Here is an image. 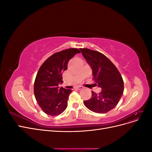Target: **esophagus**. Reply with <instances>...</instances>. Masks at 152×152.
<instances>
[{"mask_svg": "<svg viewBox=\"0 0 152 152\" xmlns=\"http://www.w3.org/2000/svg\"><path fill=\"white\" fill-rule=\"evenodd\" d=\"M76 88L77 89H79V90H81V89H84V87L83 86H77Z\"/></svg>", "mask_w": 152, "mask_h": 152, "instance_id": "esophagus-1", "label": "esophagus"}]
</instances>
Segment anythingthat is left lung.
Listing matches in <instances>:
<instances>
[{
  "instance_id": "8db88e82",
  "label": "left lung",
  "mask_w": 152,
  "mask_h": 152,
  "mask_svg": "<svg viewBox=\"0 0 152 152\" xmlns=\"http://www.w3.org/2000/svg\"><path fill=\"white\" fill-rule=\"evenodd\" d=\"M81 53L93 70L96 84L102 88L99 94L92 91L91 98L84 101L92 112L104 113L115 108L124 92V81L120 72L104 54L89 49H80Z\"/></svg>"
}]
</instances>
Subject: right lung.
Returning <instances> with one entry per match:
<instances>
[{"mask_svg":"<svg viewBox=\"0 0 152 152\" xmlns=\"http://www.w3.org/2000/svg\"><path fill=\"white\" fill-rule=\"evenodd\" d=\"M80 53L79 49L71 48L54 53L39 68L34 82V94L41 109L49 115H59L67 107L72 91L59 87V84L63 82L62 74L67 70L69 60Z\"/></svg>","mask_w":152,"mask_h":152,"instance_id":"obj_1","label":"right lung"}]
</instances>
